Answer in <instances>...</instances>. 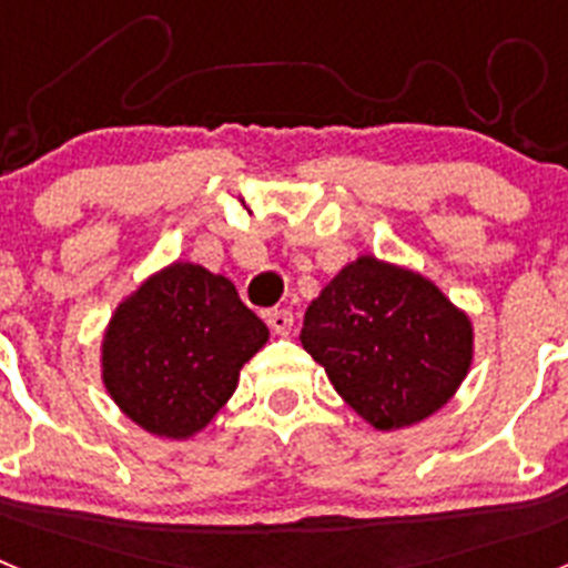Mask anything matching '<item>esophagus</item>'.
Masks as SVG:
<instances>
[{
    "instance_id": "1",
    "label": "esophagus",
    "mask_w": 568,
    "mask_h": 568,
    "mask_svg": "<svg viewBox=\"0 0 568 568\" xmlns=\"http://www.w3.org/2000/svg\"><path fill=\"white\" fill-rule=\"evenodd\" d=\"M264 321H267L273 333L287 335L290 327H293V313H290V310H267V313H264Z\"/></svg>"
}]
</instances>
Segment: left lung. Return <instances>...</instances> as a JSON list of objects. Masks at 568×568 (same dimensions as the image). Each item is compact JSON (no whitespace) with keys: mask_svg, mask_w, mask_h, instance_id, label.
<instances>
[{"mask_svg":"<svg viewBox=\"0 0 568 568\" xmlns=\"http://www.w3.org/2000/svg\"><path fill=\"white\" fill-rule=\"evenodd\" d=\"M301 344L375 429L433 415L471 361L469 318L433 281L373 255L341 270L310 304Z\"/></svg>","mask_w":568,"mask_h":568,"instance_id":"8db88e82","label":"left lung"}]
</instances>
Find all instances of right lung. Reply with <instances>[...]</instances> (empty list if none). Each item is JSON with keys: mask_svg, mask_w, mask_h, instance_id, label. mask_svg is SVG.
Instances as JSON below:
<instances>
[{"mask_svg": "<svg viewBox=\"0 0 568 568\" xmlns=\"http://www.w3.org/2000/svg\"><path fill=\"white\" fill-rule=\"evenodd\" d=\"M267 327L233 281L170 264L115 310L104 335V386L122 413L164 438H190L227 404Z\"/></svg>", "mask_w": 568, "mask_h": 568, "instance_id": "add662e5", "label": "right lung"}]
</instances>
